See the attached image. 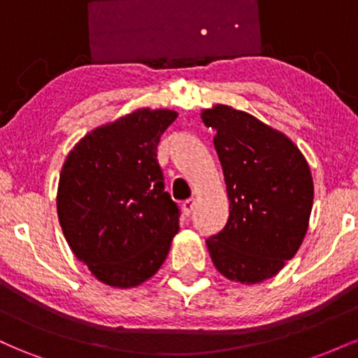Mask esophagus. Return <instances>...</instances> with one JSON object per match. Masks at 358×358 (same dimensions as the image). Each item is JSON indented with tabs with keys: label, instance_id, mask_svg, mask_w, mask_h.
Masks as SVG:
<instances>
[{
	"label": "esophagus",
	"instance_id": "34e87169",
	"mask_svg": "<svg viewBox=\"0 0 358 358\" xmlns=\"http://www.w3.org/2000/svg\"><path fill=\"white\" fill-rule=\"evenodd\" d=\"M193 207H195V200L193 199H190V200H185L183 202V205H182V208H183V213L185 215H190V213L193 212Z\"/></svg>",
	"mask_w": 358,
	"mask_h": 358
}]
</instances>
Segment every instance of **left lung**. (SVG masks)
<instances>
[{
  "label": "left lung",
  "instance_id": "1",
  "mask_svg": "<svg viewBox=\"0 0 358 358\" xmlns=\"http://www.w3.org/2000/svg\"><path fill=\"white\" fill-rule=\"evenodd\" d=\"M227 185L229 219L207 248L217 271L256 285L285 268L305 239L313 178L305 156L281 131L231 106L202 110Z\"/></svg>",
  "mask_w": 358,
  "mask_h": 358
}]
</instances>
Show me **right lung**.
I'll use <instances>...</instances> for the list:
<instances>
[{"label": "right lung", "instance_id": "1", "mask_svg": "<svg viewBox=\"0 0 358 358\" xmlns=\"http://www.w3.org/2000/svg\"><path fill=\"white\" fill-rule=\"evenodd\" d=\"M176 116L171 109L133 110L85 134L62 166V232L104 285H141L170 252L180 212L163 190L156 148Z\"/></svg>", "mask_w": 358, "mask_h": 358}]
</instances>
